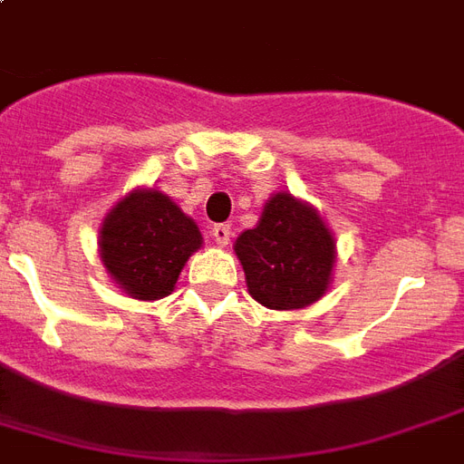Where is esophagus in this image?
I'll return each mask as SVG.
<instances>
[{"mask_svg":"<svg viewBox=\"0 0 464 464\" xmlns=\"http://www.w3.org/2000/svg\"><path fill=\"white\" fill-rule=\"evenodd\" d=\"M211 236H214V240H217V246H228V240H231L233 231L231 226L228 224H217L214 228H211Z\"/></svg>","mask_w":464,"mask_h":464,"instance_id":"34e87169","label":"esophagus"}]
</instances>
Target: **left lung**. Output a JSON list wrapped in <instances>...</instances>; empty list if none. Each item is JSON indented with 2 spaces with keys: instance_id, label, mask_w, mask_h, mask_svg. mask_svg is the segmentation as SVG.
Instances as JSON below:
<instances>
[{
  "instance_id": "8db88e82",
  "label": "left lung",
  "mask_w": 464,
  "mask_h": 464,
  "mask_svg": "<svg viewBox=\"0 0 464 464\" xmlns=\"http://www.w3.org/2000/svg\"><path fill=\"white\" fill-rule=\"evenodd\" d=\"M247 294L272 310H298L327 294L334 279L337 240L323 214L291 192L269 197L257 224L233 243Z\"/></svg>"
}]
</instances>
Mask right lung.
<instances>
[{
	"instance_id": "add662e5",
	"label": "right lung",
	"mask_w": 464,
	"mask_h": 464,
	"mask_svg": "<svg viewBox=\"0 0 464 464\" xmlns=\"http://www.w3.org/2000/svg\"><path fill=\"white\" fill-rule=\"evenodd\" d=\"M202 243L195 218L156 188L127 192L98 228V255L105 272L137 301L168 296Z\"/></svg>"
}]
</instances>
